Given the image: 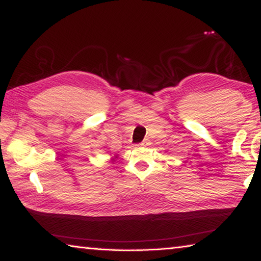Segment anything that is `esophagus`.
<instances>
[{
  "mask_svg": "<svg viewBox=\"0 0 261 261\" xmlns=\"http://www.w3.org/2000/svg\"><path fill=\"white\" fill-rule=\"evenodd\" d=\"M148 145H149V140H148V139H144V140L141 141V143L139 144V146L146 147V146H148Z\"/></svg>",
  "mask_w": 261,
  "mask_h": 261,
  "instance_id": "obj_1",
  "label": "esophagus"
}]
</instances>
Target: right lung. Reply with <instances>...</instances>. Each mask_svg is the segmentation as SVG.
I'll list each match as a JSON object with an SVG mask.
<instances>
[{
	"mask_svg": "<svg viewBox=\"0 0 261 261\" xmlns=\"http://www.w3.org/2000/svg\"><path fill=\"white\" fill-rule=\"evenodd\" d=\"M117 158V155H115L114 158H112V162H114L115 161V159H116Z\"/></svg>",
	"mask_w": 261,
	"mask_h": 261,
	"instance_id": "1",
	"label": "right lung"
}]
</instances>
